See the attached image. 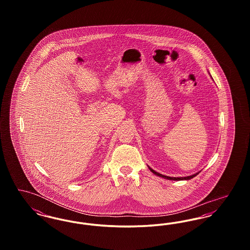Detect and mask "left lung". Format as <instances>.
<instances>
[{
  "instance_id": "obj_1",
  "label": "left lung",
  "mask_w": 250,
  "mask_h": 250,
  "mask_svg": "<svg viewBox=\"0 0 250 250\" xmlns=\"http://www.w3.org/2000/svg\"><path fill=\"white\" fill-rule=\"evenodd\" d=\"M149 167V169L155 174V175H157V176H159V177H162V178L167 179V180H173V181H182V180H190V179L193 178V177H195V176H197L201 171H199V172H197V173H195V174H192L190 176H187V177H169V176H166V175H163V174H160L159 172H157V171H155L154 170L153 168H151L150 167L148 166Z\"/></svg>"
}]
</instances>
